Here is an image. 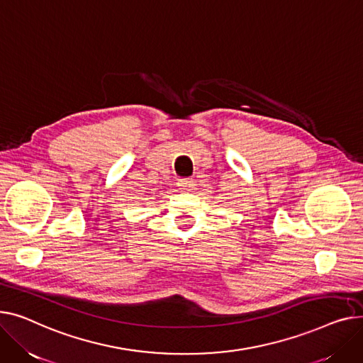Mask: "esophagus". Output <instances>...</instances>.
<instances>
[{
	"instance_id": "obj_1",
	"label": "esophagus",
	"mask_w": 363,
	"mask_h": 363,
	"mask_svg": "<svg viewBox=\"0 0 363 363\" xmlns=\"http://www.w3.org/2000/svg\"><path fill=\"white\" fill-rule=\"evenodd\" d=\"M177 186L180 190H194L196 184L194 179H180L177 180Z\"/></svg>"
}]
</instances>
